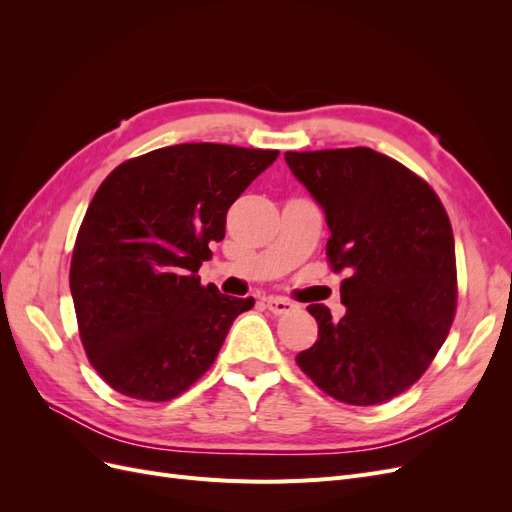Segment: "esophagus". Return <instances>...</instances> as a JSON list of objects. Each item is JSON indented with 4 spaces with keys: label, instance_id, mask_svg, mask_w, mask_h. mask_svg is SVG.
Instances as JSON below:
<instances>
[{
    "label": "esophagus",
    "instance_id": "34e87169",
    "mask_svg": "<svg viewBox=\"0 0 512 512\" xmlns=\"http://www.w3.org/2000/svg\"><path fill=\"white\" fill-rule=\"evenodd\" d=\"M267 309H269V312H273L275 316H282V314H288L290 309H294V303H290L288 299H282V297H269L267 299Z\"/></svg>",
    "mask_w": 512,
    "mask_h": 512
}]
</instances>
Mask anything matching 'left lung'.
I'll use <instances>...</instances> for the list:
<instances>
[{"instance_id": "left-lung-1", "label": "left lung", "mask_w": 512, "mask_h": 512, "mask_svg": "<svg viewBox=\"0 0 512 512\" xmlns=\"http://www.w3.org/2000/svg\"><path fill=\"white\" fill-rule=\"evenodd\" d=\"M286 164L324 211L327 258L346 271V316L309 305L318 339L297 363L327 395L376 406L425 374L457 303L451 220L429 185L369 147L286 151Z\"/></svg>"}]
</instances>
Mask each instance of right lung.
<instances>
[{
  "mask_svg": "<svg viewBox=\"0 0 512 512\" xmlns=\"http://www.w3.org/2000/svg\"><path fill=\"white\" fill-rule=\"evenodd\" d=\"M277 156L185 143L123 162L102 181L76 235L70 290L89 363L117 393L168 401L188 391L254 307L196 273L224 239L230 205Z\"/></svg>",
  "mask_w": 512,
  "mask_h": 512,
  "instance_id": "1",
  "label": "right lung"
}]
</instances>
